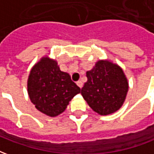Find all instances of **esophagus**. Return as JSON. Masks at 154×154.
I'll return each mask as SVG.
<instances>
[{"instance_id":"obj_1","label":"esophagus","mask_w":154,"mask_h":154,"mask_svg":"<svg viewBox=\"0 0 154 154\" xmlns=\"http://www.w3.org/2000/svg\"><path fill=\"white\" fill-rule=\"evenodd\" d=\"M77 85L80 87V88H82V81H78V82H77Z\"/></svg>"}]
</instances>
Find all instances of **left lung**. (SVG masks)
<instances>
[{"instance_id": "8db88e82", "label": "left lung", "mask_w": 154, "mask_h": 154, "mask_svg": "<svg viewBox=\"0 0 154 154\" xmlns=\"http://www.w3.org/2000/svg\"><path fill=\"white\" fill-rule=\"evenodd\" d=\"M87 77L81 93L89 106L101 116L119 110L129 89L122 69L109 61H98L93 69L87 72Z\"/></svg>"}]
</instances>
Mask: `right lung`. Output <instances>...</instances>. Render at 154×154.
Listing matches in <instances>:
<instances>
[{
    "label": "right lung",
    "instance_id": "right-lung-1",
    "mask_svg": "<svg viewBox=\"0 0 154 154\" xmlns=\"http://www.w3.org/2000/svg\"><path fill=\"white\" fill-rule=\"evenodd\" d=\"M80 87L70 75L60 70L55 60L43 57L30 71L28 93L36 109L51 117L63 112Z\"/></svg>",
    "mask_w": 154,
    "mask_h": 154
}]
</instances>
